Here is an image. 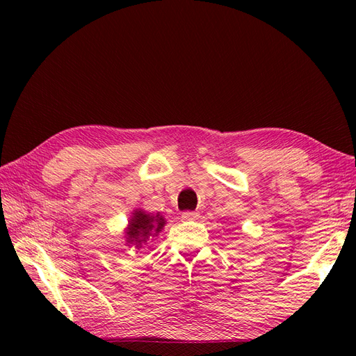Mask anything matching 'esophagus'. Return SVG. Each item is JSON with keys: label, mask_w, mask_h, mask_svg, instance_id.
Returning a JSON list of instances; mask_svg holds the SVG:
<instances>
[{"label": "esophagus", "mask_w": 356, "mask_h": 356, "mask_svg": "<svg viewBox=\"0 0 356 356\" xmlns=\"http://www.w3.org/2000/svg\"><path fill=\"white\" fill-rule=\"evenodd\" d=\"M200 217L199 212L195 211H187V212H182L181 213V220L182 221H196Z\"/></svg>", "instance_id": "esophagus-1"}]
</instances>
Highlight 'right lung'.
I'll return each mask as SVG.
<instances>
[{
    "label": "right lung",
    "instance_id": "1",
    "mask_svg": "<svg viewBox=\"0 0 356 356\" xmlns=\"http://www.w3.org/2000/svg\"><path fill=\"white\" fill-rule=\"evenodd\" d=\"M166 225V218L163 215L147 212L141 208H138L132 212L131 218L127 221V227L124 229V241L126 246L135 248V250H141L144 245L149 241V238H156V236L163 230Z\"/></svg>",
    "mask_w": 356,
    "mask_h": 356
}]
</instances>
